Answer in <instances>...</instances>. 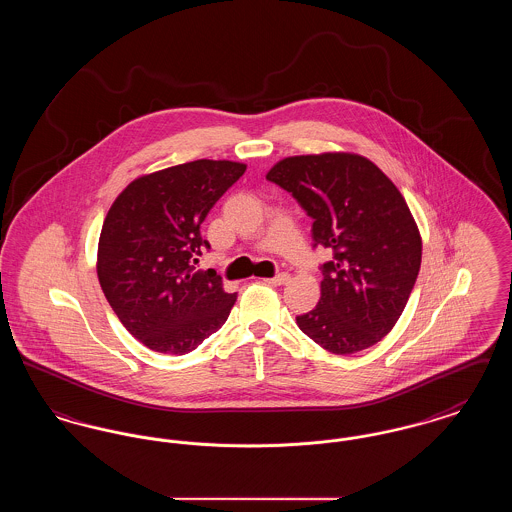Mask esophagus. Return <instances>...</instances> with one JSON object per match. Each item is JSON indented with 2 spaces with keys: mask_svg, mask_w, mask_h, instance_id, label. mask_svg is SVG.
I'll list each match as a JSON object with an SVG mask.
<instances>
[{
  "mask_svg": "<svg viewBox=\"0 0 512 512\" xmlns=\"http://www.w3.org/2000/svg\"><path fill=\"white\" fill-rule=\"evenodd\" d=\"M265 282L272 284V286H284V284L290 282V274L282 272V274H278V276H274V278H265Z\"/></svg>",
  "mask_w": 512,
  "mask_h": 512,
  "instance_id": "1",
  "label": "esophagus"
}]
</instances>
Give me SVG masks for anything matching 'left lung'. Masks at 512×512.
<instances>
[{"label": "left lung", "instance_id": "left-lung-1", "mask_svg": "<svg viewBox=\"0 0 512 512\" xmlns=\"http://www.w3.org/2000/svg\"><path fill=\"white\" fill-rule=\"evenodd\" d=\"M313 219L322 265L318 305L297 326L320 347L351 355L388 336L413 292L422 238L405 197L370 159L349 151L293 155L267 172Z\"/></svg>", "mask_w": 512, "mask_h": 512}]
</instances>
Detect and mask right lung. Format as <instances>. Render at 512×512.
<instances>
[{
    "label": "right lung",
    "mask_w": 512,
    "mask_h": 512,
    "mask_svg": "<svg viewBox=\"0 0 512 512\" xmlns=\"http://www.w3.org/2000/svg\"><path fill=\"white\" fill-rule=\"evenodd\" d=\"M238 161L197 159L132 180L113 201L98 244L99 286L146 347L184 355L226 322L238 293L217 270H195L199 226L242 174Z\"/></svg>",
    "instance_id": "obj_1"
}]
</instances>
